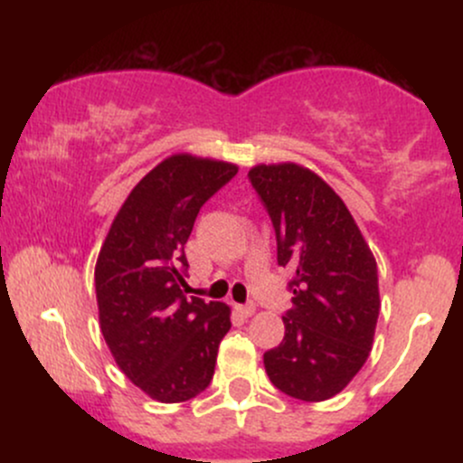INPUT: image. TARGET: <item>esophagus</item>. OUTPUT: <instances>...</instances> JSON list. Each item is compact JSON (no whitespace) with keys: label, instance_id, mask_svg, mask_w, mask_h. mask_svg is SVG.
<instances>
[{"label":"esophagus","instance_id":"34e87169","mask_svg":"<svg viewBox=\"0 0 463 463\" xmlns=\"http://www.w3.org/2000/svg\"><path fill=\"white\" fill-rule=\"evenodd\" d=\"M237 311L241 313V316L250 317V316H254V311H257V307H254V305H237Z\"/></svg>","mask_w":463,"mask_h":463}]
</instances>
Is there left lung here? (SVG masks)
<instances>
[{"mask_svg": "<svg viewBox=\"0 0 463 463\" xmlns=\"http://www.w3.org/2000/svg\"><path fill=\"white\" fill-rule=\"evenodd\" d=\"M276 232V259L289 268L285 337L263 354L274 387L320 402L346 387L368 359L379 320V276L368 243L342 198L296 163L248 172Z\"/></svg>", "mask_w": 463, "mask_h": 463, "instance_id": "1", "label": "left lung"}]
</instances>
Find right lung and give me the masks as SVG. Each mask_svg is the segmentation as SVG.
<instances>
[{
    "label": "right lung",
    "instance_id": "obj_1",
    "mask_svg": "<svg viewBox=\"0 0 463 463\" xmlns=\"http://www.w3.org/2000/svg\"><path fill=\"white\" fill-rule=\"evenodd\" d=\"M235 174L224 161L165 158L130 191L99 250V328L119 370L158 402H184L209 387L231 328L224 302L187 296L184 243L202 204Z\"/></svg>",
    "mask_w": 463,
    "mask_h": 463
}]
</instances>
